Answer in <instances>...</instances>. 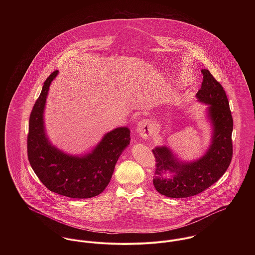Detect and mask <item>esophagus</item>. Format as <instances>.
I'll use <instances>...</instances> for the list:
<instances>
[{"mask_svg":"<svg viewBox=\"0 0 255 255\" xmlns=\"http://www.w3.org/2000/svg\"><path fill=\"white\" fill-rule=\"evenodd\" d=\"M136 131L141 137L148 138L154 133V128L149 120H143L137 124Z\"/></svg>","mask_w":255,"mask_h":255,"instance_id":"1","label":"esophagus"}]
</instances>
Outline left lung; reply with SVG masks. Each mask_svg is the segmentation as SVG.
Returning <instances> with one entry per match:
<instances>
[{"instance_id": "left-lung-1", "label": "left lung", "mask_w": 255, "mask_h": 255, "mask_svg": "<svg viewBox=\"0 0 255 255\" xmlns=\"http://www.w3.org/2000/svg\"><path fill=\"white\" fill-rule=\"evenodd\" d=\"M203 80L196 94L199 102L208 105L207 115L212 125V141L206 153L193 162H182L166 147L152 150L156 159L153 184L161 194L183 198L196 195L225 174L233 157V117L226 92L208 70H202ZM167 172L172 173L167 178Z\"/></svg>"}]
</instances>
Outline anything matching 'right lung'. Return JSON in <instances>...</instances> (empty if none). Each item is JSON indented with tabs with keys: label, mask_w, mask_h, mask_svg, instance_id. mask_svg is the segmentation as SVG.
<instances>
[{
	"label": "right lung",
	"mask_w": 255,
	"mask_h": 255,
	"mask_svg": "<svg viewBox=\"0 0 255 255\" xmlns=\"http://www.w3.org/2000/svg\"><path fill=\"white\" fill-rule=\"evenodd\" d=\"M59 72L45 80L31 111L27 135V156L41 182L51 191L72 198H90L109 184L116 163L129 144L130 131L117 128L104 135L91 151L82 156L66 154L52 145L44 127V109L49 87Z\"/></svg>",
	"instance_id": "right-lung-1"
}]
</instances>
